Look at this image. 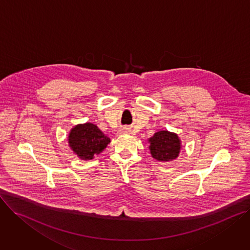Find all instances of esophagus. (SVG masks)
<instances>
[{
  "instance_id": "obj_1",
  "label": "esophagus",
  "mask_w": 250,
  "mask_h": 250,
  "mask_svg": "<svg viewBox=\"0 0 250 250\" xmlns=\"http://www.w3.org/2000/svg\"><path fill=\"white\" fill-rule=\"evenodd\" d=\"M126 132H127V131H126V129H125V128H122V129H120V130H119V133H120V134L126 133Z\"/></svg>"
}]
</instances>
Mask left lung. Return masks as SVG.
Returning <instances> with one entry per match:
<instances>
[{
	"mask_svg": "<svg viewBox=\"0 0 250 250\" xmlns=\"http://www.w3.org/2000/svg\"><path fill=\"white\" fill-rule=\"evenodd\" d=\"M150 152L158 161L167 162L176 159L181 150V141L175 133L159 131L150 138Z\"/></svg>",
	"mask_w": 250,
	"mask_h": 250,
	"instance_id": "obj_1",
	"label": "left lung"
}]
</instances>
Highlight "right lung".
<instances>
[{"label":"right lung","mask_w":250,"mask_h":250,"mask_svg":"<svg viewBox=\"0 0 250 250\" xmlns=\"http://www.w3.org/2000/svg\"><path fill=\"white\" fill-rule=\"evenodd\" d=\"M68 143L73 152L83 160H91L110 143L109 138L94 124L76 125L69 133Z\"/></svg>","instance_id":"1"}]
</instances>
